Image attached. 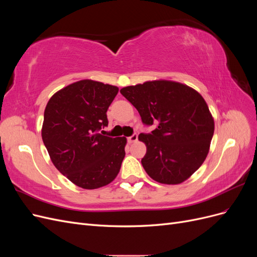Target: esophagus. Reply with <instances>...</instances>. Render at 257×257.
Returning <instances> with one entry per match:
<instances>
[{
	"instance_id": "1",
	"label": "esophagus",
	"mask_w": 257,
	"mask_h": 257,
	"mask_svg": "<svg viewBox=\"0 0 257 257\" xmlns=\"http://www.w3.org/2000/svg\"><path fill=\"white\" fill-rule=\"evenodd\" d=\"M137 139H138V135H137V134H133L132 136L127 137V142H128L130 144H133V143L137 142Z\"/></svg>"
}]
</instances>
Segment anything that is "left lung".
I'll use <instances>...</instances> for the list:
<instances>
[{"mask_svg": "<svg viewBox=\"0 0 257 257\" xmlns=\"http://www.w3.org/2000/svg\"><path fill=\"white\" fill-rule=\"evenodd\" d=\"M120 92L144 124H158L151 133L138 136L147 147L142 159L146 173L164 184L189 179L206 160L214 132L204 97L189 85L169 80L146 81Z\"/></svg>", "mask_w": 257, "mask_h": 257, "instance_id": "8db88e82", "label": "left lung"}]
</instances>
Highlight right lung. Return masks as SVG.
Instances as JSON below:
<instances>
[{
    "mask_svg": "<svg viewBox=\"0 0 257 257\" xmlns=\"http://www.w3.org/2000/svg\"><path fill=\"white\" fill-rule=\"evenodd\" d=\"M118 87L84 79L51 96L44 112L42 138L59 172L82 189L109 184L125 157L126 138L108 137L107 109Z\"/></svg>",
    "mask_w": 257,
    "mask_h": 257,
    "instance_id": "right-lung-1",
    "label": "right lung"
}]
</instances>
